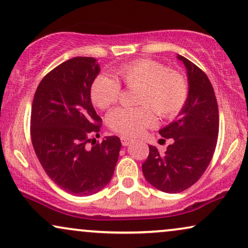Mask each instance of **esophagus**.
Masks as SVG:
<instances>
[{
	"label": "esophagus",
	"mask_w": 248,
	"mask_h": 248,
	"mask_svg": "<svg viewBox=\"0 0 248 248\" xmlns=\"http://www.w3.org/2000/svg\"><path fill=\"white\" fill-rule=\"evenodd\" d=\"M120 140H121V144L124 145V146H128V145L131 144L134 141L133 138L128 137V136H121Z\"/></svg>",
	"instance_id": "esophagus-1"
}]
</instances>
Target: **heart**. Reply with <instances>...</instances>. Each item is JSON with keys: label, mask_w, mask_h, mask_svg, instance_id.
Here are the masks:
<instances>
[{"label": "heart", "mask_w": 248, "mask_h": 248, "mask_svg": "<svg viewBox=\"0 0 248 248\" xmlns=\"http://www.w3.org/2000/svg\"><path fill=\"white\" fill-rule=\"evenodd\" d=\"M118 81L128 90L135 88L136 108H118L108 117V127L124 136H135L156 122L154 112L161 118H172L184 108L188 97L186 78L176 70L151 59L124 63L114 70ZM118 82V83H119ZM115 79L100 75L91 85V98L97 108L105 110L120 97L121 86Z\"/></svg>", "instance_id": "1"}]
</instances>
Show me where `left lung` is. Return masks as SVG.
<instances>
[{"instance_id": "obj_1", "label": "left lung", "mask_w": 248, "mask_h": 248, "mask_svg": "<svg viewBox=\"0 0 248 248\" xmlns=\"http://www.w3.org/2000/svg\"><path fill=\"white\" fill-rule=\"evenodd\" d=\"M177 58L187 69L189 92L178 118L158 131L173 143L163 154L150 145V154L141 166L145 179L169 194L184 191L202 177L219 135V108L212 84L196 64L183 55Z\"/></svg>"}]
</instances>
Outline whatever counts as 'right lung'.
<instances>
[{"instance_id": "obj_1", "label": "right lung", "mask_w": 248, "mask_h": 248, "mask_svg": "<svg viewBox=\"0 0 248 248\" xmlns=\"http://www.w3.org/2000/svg\"><path fill=\"white\" fill-rule=\"evenodd\" d=\"M98 72L96 59L72 58L42 79L31 105V137L39 162L61 189L76 196L93 195L110 183L121 148L117 136L87 148L102 127L91 101Z\"/></svg>"}]
</instances>
